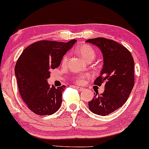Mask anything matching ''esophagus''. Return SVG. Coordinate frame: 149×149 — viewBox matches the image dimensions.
<instances>
[{"label": "esophagus", "mask_w": 149, "mask_h": 149, "mask_svg": "<svg viewBox=\"0 0 149 149\" xmlns=\"http://www.w3.org/2000/svg\"><path fill=\"white\" fill-rule=\"evenodd\" d=\"M75 88H77V89H78V91H84V88L83 87H80V86H75Z\"/></svg>", "instance_id": "1"}]
</instances>
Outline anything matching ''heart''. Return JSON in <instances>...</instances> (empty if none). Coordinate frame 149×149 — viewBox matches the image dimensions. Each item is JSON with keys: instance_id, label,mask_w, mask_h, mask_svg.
Here are the masks:
<instances>
[{"instance_id": "1", "label": "heart", "mask_w": 149, "mask_h": 149, "mask_svg": "<svg viewBox=\"0 0 149 149\" xmlns=\"http://www.w3.org/2000/svg\"><path fill=\"white\" fill-rule=\"evenodd\" d=\"M76 54H78L84 61L86 63L91 62L93 61L95 58V50L89 46L88 45H80L75 49ZM69 61V54H65L62 58L61 64L63 66H66L67 65ZM89 78V75L88 73H84V74H80L76 76L74 78L75 82L78 84H82L84 83L86 79Z\"/></svg>"}]
</instances>
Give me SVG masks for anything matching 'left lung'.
Wrapping results in <instances>:
<instances>
[{
  "mask_svg": "<svg viewBox=\"0 0 149 149\" xmlns=\"http://www.w3.org/2000/svg\"><path fill=\"white\" fill-rule=\"evenodd\" d=\"M86 42L96 45L103 56L102 69L94 84L100 86L105 82L104 92L99 95L94 93L88 108L93 113L105 116L120 108L129 98L134 86V61L125 47L113 40L100 37Z\"/></svg>",
  "mask_w": 149,
  "mask_h": 149,
  "instance_id": "8db88e82",
  "label": "left lung"
}]
</instances>
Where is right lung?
Instances as JSON below:
<instances>
[{"label": "right lung", "mask_w": 149, "mask_h": 149, "mask_svg": "<svg viewBox=\"0 0 149 149\" xmlns=\"http://www.w3.org/2000/svg\"><path fill=\"white\" fill-rule=\"evenodd\" d=\"M76 40L68 42L40 40L25 48L15 66L18 89L27 106L39 116L52 115L62 104L65 86L50 87V71L61 65L64 55Z\"/></svg>", "instance_id": "right-lung-1"}]
</instances>
